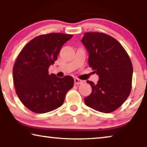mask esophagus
Masks as SVG:
<instances>
[{"instance_id":"34e87169","label":"esophagus","mask_w":147,"mask_h":147,"mask_svg":"<svg viewBox=\"0 0 147 147\" xmlns=\"http://www.w3.org/2000/svg\"><path fill=\"white\" fill-rule=\"evenodd\" d=\"M84 81L82 80H80L78 78H74V84L75 85H79V84H83Z\"/></svg>"}]
</instances>
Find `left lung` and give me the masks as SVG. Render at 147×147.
Returning a JSON list of instances; mask_svg holds the SVG:
<instances>
[{
  "mask_svg": "<svg viewBox=\"0 0 147 147\" xmlns=\"http://www.w3.org/2000/svg\"><path fill=\"white\" fill-rule=\"evenodd\" d=\"M89 52V66L100 79L87 81L92 93L84 98L86 106L102 113H111L128 97L131 89L133 67L119 42L103 32H86L82 39Z\"/></svg>",
  "mask_w": 147,
  "mask_h": 147,
  "instance_id": "1",
  "label": "left lung"
}]
</instances>
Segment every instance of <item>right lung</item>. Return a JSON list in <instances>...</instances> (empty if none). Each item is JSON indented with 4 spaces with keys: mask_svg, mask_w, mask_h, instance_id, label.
I'll use <instances>...</instances> for the list:
<instances>
[{
    "mask_svg": "<svg viewBox=\"0 0 147 147\" xmlns=\"http://www.w3.org/2000/svg\"><path fill=\"white\" fill-rule=\"evenodd\" d=\"M73 36L62 33L40 35L29 41L17 56L13 69L16 92L24 106L33 112L44 113L60 107L67 92L73 87V77L58 78L49 73L61 47Z\"/></svg>",
    "mask_w": 147,
    "mask_h": 147,
    "instance_id": "add662e5",
    "label": "right lung"
}]
</instances>
